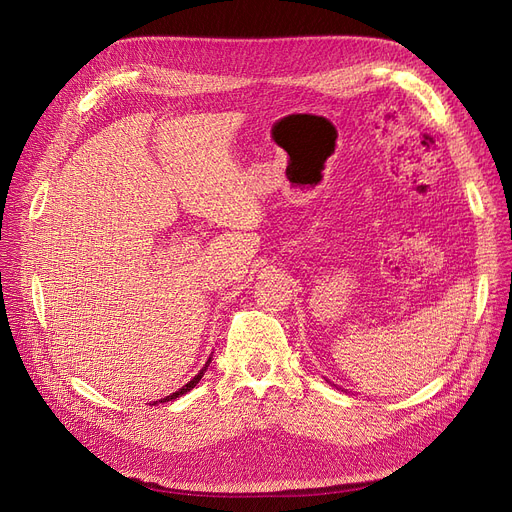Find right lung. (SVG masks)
<instances>
[{
    "mask_svg": "<svg viewBox=\"0 0 512 512\" xmlns=\"http://www.w3.org/2000/svg\"><path fill=\"white\" fill-rule=\"evenodd\" d=\"M209 363H211V357H209V359H207V363H205V367H203V369H201V371H199V373H197V375H195V378H193V380H191V382H188V384H186V386H182V388H180V390H176V392H174V394H170V396H166V398H161V400H159V402H168V400H174V398H178V396H182V394H186V392H191V390H193V388H195V386H197V384H199V380H201V378H203V373H205V371H207V367H209ZM153 405H157V400H155V402H153Z\"/></svg>",
    "mask_w": 512,
    "mask_h": 512,
    "instance_id": "add662e5",
    "label": "right lung"
}]
</instances>
